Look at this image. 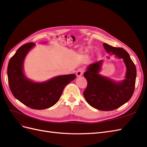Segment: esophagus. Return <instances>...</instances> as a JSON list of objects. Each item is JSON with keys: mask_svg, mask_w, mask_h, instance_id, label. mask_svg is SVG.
I'll return each mask as SVG.
<instances>
[{"mask_svg": "<svg viewBox=\"0 0 147 147\" xmlns=\"http://www.w3.org/2000/svg\"><path fill=\"white\" fill-rule=\"evenodd\" d=\"M83 69H80L77 72L76 75H77V77H80L83 75Z\"/></svg>", "mask_w": 147, "mask_h": 147, "instance_id": "34e87169", "label": "esophagus"}]
</instances>
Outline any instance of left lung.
Returning a JSON list of instances; mask_svg holds the SVG:
<instances>
[{"instance_id":"obj_1","label":"left lung","mask_w":147,"mask_h":147,"mask_svg":"<svg viewBox=\"0 0 147 147\" xmlns=\"http://www.w3.org/2000/svg\"><path fill=\"white\" fill-rule=\"evenodd\" d=\"M107 53L122 59L126 66L124 79L116 81L100 74L104 60L89 65L84 77L88 85L83 92L86 100L93 108L103 111L113 110L129 100L134 91L137 71L128 53L121 48L103 43ZM109 58V57H107Z\"/></svg>"}]
</instances>
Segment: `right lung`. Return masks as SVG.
Instances as JSON below:
<instances>
[{
    "label": "right lung",
    "mask_w": 147,
    "mask_h": 147,
    "mask_svg": "<svg viewBox=\"0 0 147 147\" xmlns=\"http://www.w3.org/2000/svg\"><path fill=\"white\" fill-rule=\"evenodd\" d=\"M35 45L34 43L24 44L10 59L7 68L8 84L13 95L21 103L31 109L43 110L57 103L65 86L73 81L76 75H58L42 82L28 78L24 72V62Z\"/></svg>",
    "instance_id": "1"
}]
</instances>
